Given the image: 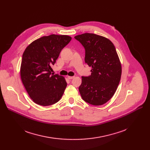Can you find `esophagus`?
I'll return each mask as SVG.
<instances>
[{"label": "esophagus", "instance_id": "34e87169", "mask_svg": "<svg viewBox=\"0 0 150 150\" xmlns=\"http://www.w3.org/2000/svg\"><path fill=\"white\" fill-rule=\"evenodd\" d=\"M67 78H68V79H69V80H72V79H74V78H75V76H67Z\"/></svg>", "mask_w": 150, "mask_h": 150}]
</instances>
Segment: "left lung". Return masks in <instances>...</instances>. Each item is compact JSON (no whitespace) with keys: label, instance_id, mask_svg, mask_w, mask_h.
<instances>
[{"label":"left lung","instance_id":"8db88e82","mask_svg":"<svg viewBox=\"0 0 150 150\" xmlns=\"http://www.w3.org/2000/svg\"><path fill=\"white\" fill-rule=\"evenodd\" d=\"M75 38L84 47L85 62L92 67L91 75L82 76L81 96L91 105H103L113 97L121 78L122 66L115 46L108 38L93 33Z\"/></svg>","mask_w":150,"mask_h":150}]
</instances>
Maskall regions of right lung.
Returning <instances> with one entry per match:
<instances>
[{
  "label": "right lung",
  "mask_w": 150,
  "mask_h": 150,
  "mask_svg": "<svg viewBox=\"0 0 150 150\" xmlns=\"http://www.w3.org/2000/svg\"><path fill=\"white\" fill-rule=\"evenodd\" d=\"M71 39L67 35L43 36L31 42L23 52L21 80L35 103L50 106L62 97L67 83L64 76L51 75V66L54 65L61 51Z\"/></svg>",
  "instance_id": "add662e5"
}]
</instances>
